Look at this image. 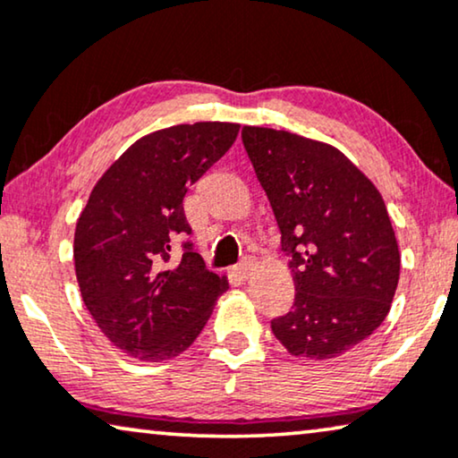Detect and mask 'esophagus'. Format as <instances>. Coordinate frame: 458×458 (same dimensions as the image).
<instances>
[{
    "label": "esophagus",
    "instance_id": "34e87169",
    "mask_svg": "<svg viewBox=\"0 0 458 458\" xmlns=\"http://www.w3.org/2000/svg\"><path fill=\"white\" fill-rule=\"evenodd\" d=\"M250 272H253V261H242V263H241V266H238V267H236V274H238V276H241V278H242V280H247V278H249V276H250Z\"/></svg>",
    "mask_w": 458,
    "mask_h": 458
}]
</instances>
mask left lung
I'll use <instances>...</instances> for the list:
<instances>
[{
	"label": "left lung",
	"instance_id": "left-lung-1",
	"mask_svg": "<svg viewBox=\"0 0 458 458\" xmlns=\"http://www.w3.org/2000/svg\"><path fill=\"white\" fill-rule=\"evenodd\" d=\"M242 143L291 257L293 311L272 321L294 357L327 360L355 349L390 311L401 253L379 191L321 140L244 126Z\"/></svg>",
	"mask_w": 458,
	"mask_h": 458
}]
</instances>
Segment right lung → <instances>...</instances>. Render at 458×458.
I'll list each match as a JSON object with an SVG mask.
<instances>
[{
  "mask_svg": "<svg viewBox=\"0 0 458 458\" xmlns=\"http://www.w3.org/2000/svg\"><path fill=\"white\" fill-rule=\"evenodd\" d=\"M241 124L197 122L162 128L132 143L93 186L76 222L74 269L81 296L115 349L139 360L178 357L208 324L226 276L184 244V195L236 140Z\"/></svg>",
  "mask_w": 458,
  "mask_h": 458,
  "instance_id": "1",
  "label": "right lung"
}]
</instances>
